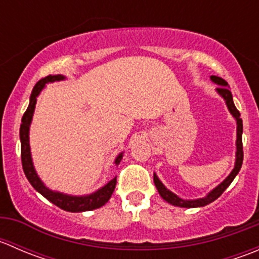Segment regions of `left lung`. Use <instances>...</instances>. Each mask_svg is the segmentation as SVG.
<instances>
[{
	"label": "left lung",
	"instance_id": "obj_1",
	"mask_svg": "<svg viewBox=\"0 0 259 259\" xmlns=\"http://www.w3.org/2000/svg\"><path fill=\"white\" fill-rule=\"evenodd\" d=\"M210 80L213 81V82H215L217 85H219L218 88H217V93H218L219 95H221L222 98L226 100V104H227V106H228L229 113L233 115V117L236 119V121H237L236 164H234V169L232 170V173L229 174V176L227 177V178L224 179L223 182H222L221 184L218 185V187L214 188V189L211 190V192L208 193V194L205 195L204 198H199V199H193V200L182 199V198H179L178 195L174 194L173 192H170L169 189H166L165 185H164L163 183L159 180L158 177H156V174L154 173V184H155V187H156V189H158L160 197L163 198L164 200H166L168 203H170V204L177 205V207H182V208L204 207V205H207V204H209V203L214 202L217 198H219L222 194H223L224 190H226L227 188L229 187V184L233 182V179L236 178V176L239 173V170H241V168H242V163H243V144H242L243 122H242V119H241V114H239V111L237 110L236 105H234L233 96H232L231 90H229L228 82H227L226 80L222 79V77L214 76V75H211Z\"/></svg>",
	"mask_w": 259,
	"mask_h": 259
}]
</instances>
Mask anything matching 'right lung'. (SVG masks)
I'll use <instances>...</instances> for the list:
<instances>
[{"mask_svg":"<svg viewBox=\"0 0 259 259\" xmlns=\"http://www.w3.org/2000/svg\"><path fill=\"white\" fill-rule=\"evenodd\" d=\"M65 76L62 75H49V76L44 77L38 81L33 88L32 93L30 96V104H28L27 110L23 114L22 120H21V126H20V140H21V160H22V168L23 173H25L26 178L31 183L33 188L40 193L41 195L50 200L52 204L57 205L61 209L66 211H86V210H93L98 209V208L103 207L108 200L110 199L111 194H113L115 185H116V177L111 179L110 182L95 193H91L89 195H69L64 194L60 192H54V190L49 189L42 180L38 178L37 173H36L35 168H33L32 158H31V150H30V140H28V132H30V125L32 121V115L35 111L36 101H37L38 94L42 91L45 85L48 82H54V81L64 80ZM122 159V153L115 159V164L119 165L120 161Z\"/></svg>","mask_w":259,"mask_h":259,"instance_id":"right-lung-1","label":"right lung"}]
</instances>
